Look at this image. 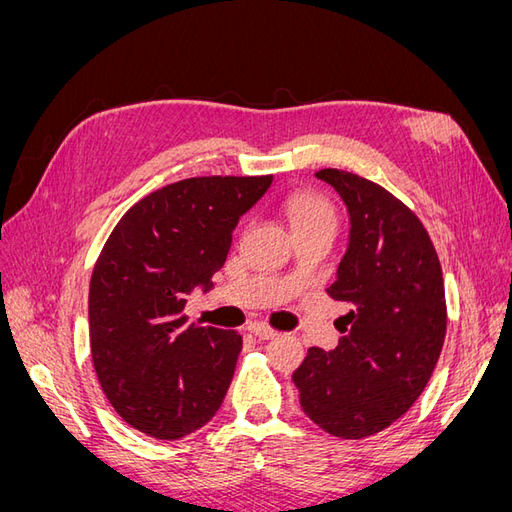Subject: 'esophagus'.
Returning <instances> with one entry per match:
<instances>
[{"mask_svg": "<svg viewBox=\"0 0 512 512\" xmlns=\"http://www.w3.org/2000/svg\"><path fill=\"white\" fill-rule=\"evenodd\" d=\"M247 331L256 335L258 339H273L277 335V331L271 329L269 324H265V322H254V324H250V327H247Z\"/></svg>", "mask_w": 512, "mask_h": 512, "instance_id": "obj_1", "label": "esophagus"}]
</instances>
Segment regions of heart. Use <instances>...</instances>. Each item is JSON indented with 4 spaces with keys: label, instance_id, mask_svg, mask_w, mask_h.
Listing matches in <instances>:
<instances>
[{
    "label": "heart",
    "instance_id": "b5f03b06",
    "mask_svg": "<svg viewBox=\"0 0 512 512\" xmlns=\"http://www.w3.org/2000/svg\"><path fill=\"white\" fill-rule=\"evenodd\" d=\"M284 213L294 232L312 230L316 226H335V207L327 196L314 190H297L286 196Z\"/></svg>",
    "mask_w": 512,
    "mask_h": 512
}]
</instances>
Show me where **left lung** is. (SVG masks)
<instances>
[{
    "mask_svg": "<svg viewBox=\"0 0 512 512\" xmlns=\"http://www.w3.org/2000/svg\"><path fill=\"white\" fill-rule=\"evenodd\" d=\"M350 213V243L327 288L350 312L333 352L309 348L292 374L301 408L335 438L361 440L404 416L427 386L446 335L436 247L418 215L382 185L322 168Z\"/></svg>",
    "mask_w": 512,
    "mask_h": 512,
    "instance_id": "obj_1",
    "label": "left lung"
}]
</instances>
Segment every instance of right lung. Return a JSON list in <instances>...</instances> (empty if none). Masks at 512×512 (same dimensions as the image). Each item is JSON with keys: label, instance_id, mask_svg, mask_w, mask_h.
<instances>
[{"label": "right lung", "instance_id": "1", "mask_svg": "<svg viewBox=\"0 0 512 512\" xmlns=\"http://www.w3.org/2000/svg\"><path fill=\"white\" fill-rule=\"evenodd\" d=\"M273 175L192 177L147 194L113 228L89 282V344L108 404L130 427L179 440L209 423L235 374L237 331L185 327L232 230Z\"/></svg>", "mask_w": 512, "mask_h": 512}]
</instances>
